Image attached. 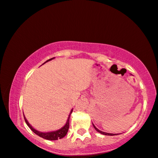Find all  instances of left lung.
Returning a JSON list of instances; mask_svg holds the SVG:
<instances>
[{
	"label": "left lung",
	"instance_id": "left-lung-1",
	"mask_svg": "<svg viewBox=\"0 0 158 158\" xmlns=\"http://www.w3.org/2000/svg\"><path fill=\"white\" fill-rule=\"evenodd\" d=\"M93 125H94V128H95V130H96V131H97V132H100L101 134L105 135H114V134H111V133H107V132H102V131H101V130H98V129L96 128V127L94 126V123H93Z\"/></svg>",
	"mask_w": 158,
	"mask_h": 158
}]
</instances>
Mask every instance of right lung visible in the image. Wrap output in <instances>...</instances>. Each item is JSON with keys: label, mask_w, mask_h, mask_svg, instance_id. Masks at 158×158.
<instances>
[{"label": "right lung", "mask_w": 158, "mask_h": 158, "mask_svg": "<svg viewBox=\"0 0 158 158\" xmlns=\"http://www.w3.org/2000/svg\"><path fill=\"white\" fill-rule=\"evenodd\" d=\"M54 58H51V59H50V60H47L45 62H48V61L51 60L52 59H54ZM43 64H44V63H43ZM71 113H72V110H71V113H70L69 116H68V118L67 120V122H66V124L64 125V126L62 127V128H61L60 130H59L54 131V132H39V131L35 130V129H34L33 127H32L31 125L29 124V123L28 122V121L26 120V118H25V116H24V119H25V121H26V124L28 125V127H29V128L31 129V130L33 131V132H35V134H37V135H39L40 137H41V138H44V139H46V140H55L61 139V138H64V137L66 135V134H67L68 129H69V118H70V116H71Z\"/></svg>", "instance_id": "1"}]
</instances>
